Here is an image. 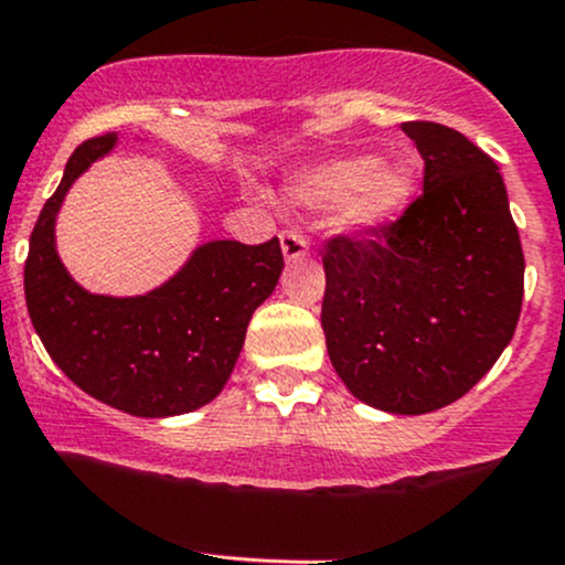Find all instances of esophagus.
Listing matches in <instances>:
<instances>
[{
	"label": "esophagus",
	"instance_id": "34e87169",
	"mask_svg": "<svg viewBox=\"0 0 565 565\" xmlns=\"http://www.w3.org/2000/svg\"><path fill=\"white\" fill-rule=\"evenodd\" d=\"M278 238H281V252L287 263H300L308 254V241L297 231H284Z\"/></svg>",
	"mask_w": 565,
	"mask_h": 565
}]
</instances>
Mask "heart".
Instances as JSON below:
<instances>
[{
	"instance_id": "obj_1",
	"label": "heart",
	"mask_w": 565,
	"mask_h": 565,
	"mask_svg": "<svg viewBox=\"0 0 565 565\" xmlns=\"http://www.w3.org/2000/svg\"><path fill=\"white\" fill-rule=\"evenodd\" d=\"M418 169L411 158L388 154H345L295 173L289 198L302 206H343V222L351 231L370 233L392 225L413 203Z\"/></svg>"
}]
</instances>
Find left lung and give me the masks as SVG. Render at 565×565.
Segmentation results:
<instances>
[{
  "label": "left lung",
  "mask_w": 565,
  "mask_h": 565,
  "mask_svg": "<svg viewBox=\"0 0 565 565\" xmlns=\"http://www.w3.org/2000/svg\"><path fill=\"white\" fill-rule=\"evenodd\" d=\"M424 158V195L367 238L324 254L327 351L364 405L396 415L461 399L510 345L523 246L499 166L439 122H402Z\"/></svg>",
  "instance_id": "1"
}]
</instances>
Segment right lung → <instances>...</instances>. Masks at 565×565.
I'll return each mask as SVG.
<instances>
[{"label":"right lung","instance_id":"1","mask_svg":"<svg viewBox=\"0 0 565 565\" xmlns=\"http://www.w3.org/2000/svg\"><path fill=\"white\" fill-rule=\"evenodd\" d=\"M117 134L83 141L29 241L26 308L51 359L93 399L139 418L209 405L244 349L252 313L284 270L278 238L259 246L209 241L147 295H90L55 252V216L79 173L111 152Z\"/></svg>","mask_w":565,"mask_h":565}]
</instances>
